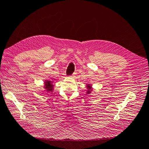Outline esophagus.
I'll return each mask as SVG.
<instances>
[{
    "mask_svg": "<svg viewBox=\"0 0 149 149\" xmlns=\"http://www.w3.org/2000/svg\"><path fill=\"white\" fill-rule=\"evenodd\" d=\"M75 75H76V73H74V74H73L71 75V77H72V78H74V76H75Z\"/></svg>",
    "mask_w": 149,
    "mask_h": 149,
    "instance_id": "obj_1",
    "label": "esophagus"
}]
</instances>
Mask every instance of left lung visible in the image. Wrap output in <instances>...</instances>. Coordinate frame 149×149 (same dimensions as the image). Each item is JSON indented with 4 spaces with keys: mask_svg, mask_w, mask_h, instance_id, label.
<instances>
[{
    "mask_svg": "<svg viewBox=\"0 0 149 149\" xmlns=\"http://www.w3.org/2000/svg\"><path fill=\"white\" fill-rule=\"evenodd\" d=\"M86 88H87V89H88V90H87V92H86V93H87V94H89L90 93H91V91H92V87H91V84H87V86H86Z\"/></svg>",
    "mask_w": 149,
    "mask_h": 149,
    "instance_id": "1",
    "label": "left lung"
}]
</instances>
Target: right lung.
Wrapping results in <instances>:
<instances>
[{
    "label": "right lung",
    "instance_id": "1",
    "mask_svg": "<svg viewBox=\"0 0 149 149\" xmlns=\"http://www.w3.org/2000/svg\"><path fill=\"white\" fill-rule=\"evenodd\" d=\"M45 86L44 88L45 89L46 91L47 92H52L53 91V87L54 84H53V81L49 80H45Z\"/></svg>",
    "mask_w": 149,
    "mask_h": 149
}]
</instances>
